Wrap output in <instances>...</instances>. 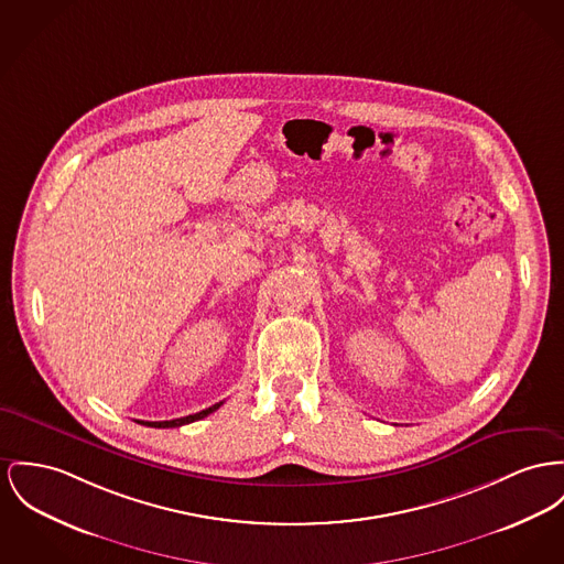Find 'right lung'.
<instances>
[{"label":"right lung","mask_w":564,"mask_h":564,"mask_svg":"<svg viewBox=\"0 0 564 564\" xmlns=\"http://www.w3.org/2000/svg\"><path fill=\"white\" fill-rule=\"evenodd\" d=\"M220 406H223V402H220V404H214V406H209V409H205V411H200V413L182 416V419H171V421H139V423H141V425H148V427H180V425H186V423H192V421H198V419H203V416H207V414L218 411Z\"/></svg>","instance_id":"1"}]
</instances>
